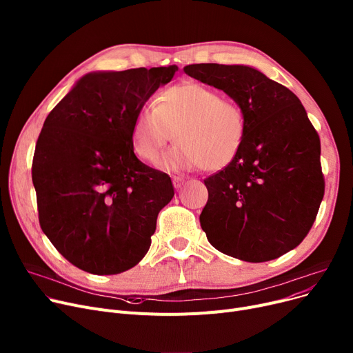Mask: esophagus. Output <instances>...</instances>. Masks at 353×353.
<instances>
[{"label":"esophagus","mask_w":353,"mask_h":353,"mask_svg":"<svg viewBox=\"0 0 353 353\" xmlns=\"http://www.w3.org/2000/svg\"><path fill=\"white\" fill-rule=\"evenodd\" d=\"M172 183H174V186H175V190H181L182 186L185 185V179L181 178V176H174V178H172Z\"/></svg>","instance_id":"34e87169"}]
</instances>
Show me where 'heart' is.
Wrapping results in <instances>:
<instances>
[{"label":"heart","instance_id":"obj_1","mask_svg":"<svg viewBox=\"0 0 353 353\" xmlns=\"http://www.w3.org/2000/svg\"><path fill=\"white\" fill-rule=\"evenodd\" d=\"M245 130V114L235 99L201 82L185 81L162 91L155 108L137 114L131 143L141 161L154 163L174 134L175 145L157 165L161 171H221L239 154Z\"/></svg>","mask_w":353,"mask_h":353}]
</instances>
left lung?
<instances>
[{"label":"left lung","instance_id":"left-lung-1","mask_svg":"<svg viewBox=\"0 0 353 353\" xmlns=\"http://www.w3.org/2000/svg\"><path fill=\"white\" fill-rule=\"evenodd\" d=\"M185 74L235 99L246 130L230 167L206 178L199 222L225 255L265 262L292 251L323 198L321 141L299 98L250 65L192 64Z\"/></svg>","mask_w":353,"mask_h":353}]
</instances>
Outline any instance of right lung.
<instances>
[{
  "mask_svg": "<svg viewBox=\"0 0 353 353\" xmlns=\"http://www.w3.org/2000/svg\"><path fill=\"white\" fill-rule=\"evenodd\" d=\"M176 65L95 71L81 77L48 114L32 159L41 230L82 271L115 275L151 246L171 178L134 154L131 128Z\"/></svg>",
  "mask_w": 353,
  "mask_h": 353,
  "instance_id": "obj_1",
  "label": "right lung"
}]
</instances>
